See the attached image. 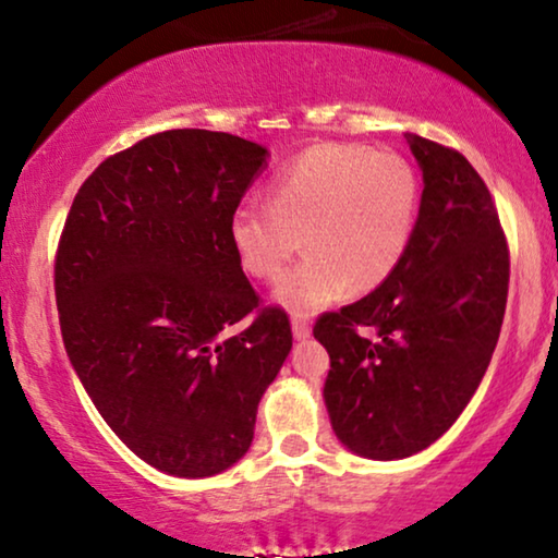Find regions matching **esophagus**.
Here are the masks:
<instances>
[{"label": "esophagus", "mask_w": 558, "mask_h": 558, "mask_svg": "<svg viewBox=\"0 0 558 558\" xmlns=\"http://www.w3.org/2000/svg\"><path fill=\"white\" fill-rule=\"evenodd\" d=\"M292 332H294L296 340H307L310 335H312L310 319H307V317H294V319H292Z\"/></svg>", "instance_id": "esophagus-1"}]
</instances>
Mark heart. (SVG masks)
Listing matches in <instances>:
<instances>
[{
	"mask_svg": "<svg viewBox=\"0 0 558 558\" xmlns=\"http://www.w3.org/2000/svg\"><path fill=\"white\" fill-rule=\"evenodd\" d=\"M269 205H239L228 235L248 277L279 281L302 248L304 262L277 300L296 317L315 315L345 292L378 289L399 269L416 226L418 178L396 151L317 144L269 185Z\"/></svg>",
	"mask_w": 558,
	"mask_h": 558,
	"instance_id": "1",
	"label": "heart"
}]
</instances>
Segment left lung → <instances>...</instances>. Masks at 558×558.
<instances>
[{
    "label": "left lung",
    "mask_w": 558,
    "mask_h": 558,
    "mask_svg": "<svg viewBox=\"0 0 558 558\" xmlns=\"http://www.w3.org/2000/svg\"><path fill=\"white\" fill-rule=\"evenodd\" d=\"M424 174L399 269L368 296L325 312V403L350 452L403 460L437 441L477 391L506 315L510 254L498 208L457 149L407 134Z\"/></svg>",
    "instance_id": "1"
}]
</instances>
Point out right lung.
Instances as JSON below:
<instances>
[{
  "instance_id": "1",
  "label": "right lung",
  "mask_w": 558,
  "mask_h": 558,
  "mask_svg": "<svg viewBox=\"0 0 558 558\" xmlns=\"http://www.w3.org/2000/svg\"><path fill=\"white\" fill-rule=\"evenodd\" d=\"M266 157L226 132L151 134L96 167L60 233L65 353L113 434L167 475L239 462L292 350L287 312L262 307L228 235Z\"/></svg>"
}]
</instances>
